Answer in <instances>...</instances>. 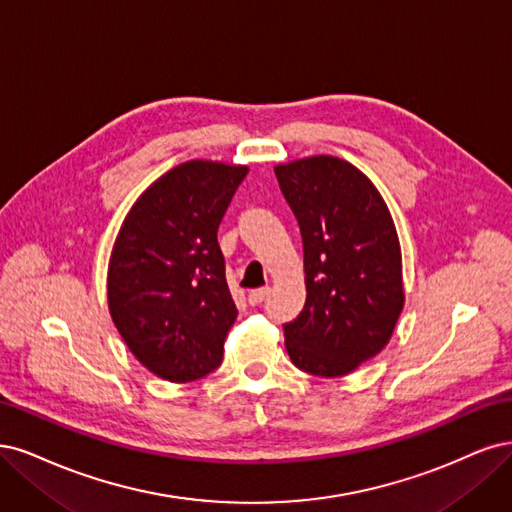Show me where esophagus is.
I'll return each mask as SVG.
<instances>
[{"instance_id": "34e87169", "label": "esophagus", "mask_w": 512, "mask_h": 512, "mask_svg": "<svg viewBox=\"0 0 512 512\" xmlns=\"http://www.w3.org/2000/svg\"><path fill=\"white\" fill-rule=\"evenodd\" d=\"M270 295V289L268 287H261V289H253L251 293H249V304L251 306H259L263 300H266Z\"/></svg>"}]
</instances>
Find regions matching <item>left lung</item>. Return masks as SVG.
<instances>
[{"instance_id": "obj_1", "label": "left lung", "mask_w": 512, "mask_h": 512, "mask_svg": "<svg viewBox=\"0 0 512 512\" xmlns=\"http://www.w3.org/2000/svg\"><path fill=\"white\" fill-rule=\"evenodd\" d=\"M304 244L306 304L285 323L300 370L344 376L385 349L404 306L393 219L370 178L349 161L317 155L276 166Z\"/></svg>"}]
</instances>
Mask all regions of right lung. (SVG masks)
Here are the masks:
<instances>
[{
    "mask_svg": "<svg viewBox=\"0 0 512 512\" xmlns=\"http://www.w3.org/2000/svg\"><path fill=\"white\" fill-rule=\"evenodd\" d=\"M249 168L193 159L131 206L108 263V308L129 351L170 383L223 361L238 310L217 229Z\"/></svg>",
    "mask_w": 512,
    "mask_h": 512,
    "instance_id": "right-lung-1",
    "label": "right lung"
}]
</instances>
